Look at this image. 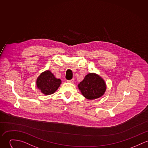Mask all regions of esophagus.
I'll return each instance as SVG.
<instances>
[{"label": "esophagus", "mask_w": 148, "mask_h": 148, "mask_svg": "<svg viewBox=\"0 0 148 148\" xmlns=\"http://www.w3.org/2000/svg\"><path fill=\"white\" fill-rule=\"evenodd\" d=\"M74 81V78H73V79H71L70 80H68V82H70V83H73Z\"/></svg>", "instance_id": "obj_1"}]
</instances>
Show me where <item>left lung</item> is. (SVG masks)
<instances>
[{
	"label": "left lung",
	"instance_id": "obj_1",
	"mask_svg": "<svg viewBox=\"0 0 148 148\" xmlns=\"http://www.w3.org/2000/svg\"><path fill=\"white\" fill-rule=\"evenodd\" d=\"M78 88L83 96L88 100L100 97L106 91L104 80L95 73L88 74L78 84Z\"/></svg>",
	"mask_w": 148,
	"mask_h": 148
}]
</instances>
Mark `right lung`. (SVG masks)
Instances as JSON below:
<instances>
[{"instance_id": "1", "label": "right lung", "mask_w": 148, "mask_h": 148, "mask_svg": "<svg viewBox=\"0 0 148 148\" xmlns=\"http://www.w3.org/2000/svg\"><path fill=\"white\" fill-rule=\"evenodd\" d=\"M61 83V80L56 78L49 70L42 73L36 80L37 87L46 95L53 93Z\"/></svg>"}]
</instances>
